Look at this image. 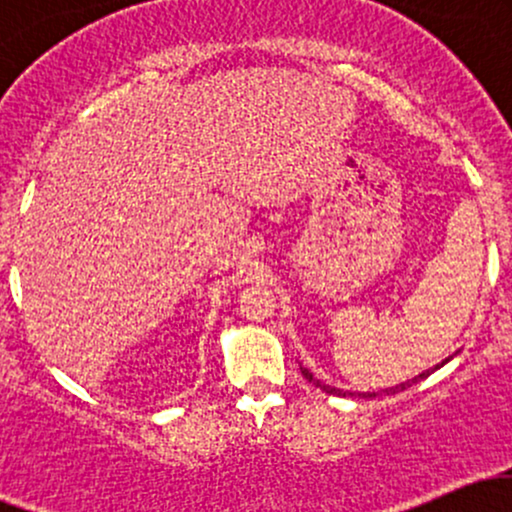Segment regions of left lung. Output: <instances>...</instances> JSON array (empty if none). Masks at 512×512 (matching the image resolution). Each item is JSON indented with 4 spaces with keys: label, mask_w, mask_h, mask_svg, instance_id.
Segmentation results:
<instances>
[{
    "label": "left lung",
    "mask_w": 512,
    "mask_h": 512,
    "mask_svg": "<svg viewBox=\"0 0 512 512\" xmlns=\"http://www.w3.org/2000/svg\"><path fill=\"white\" fill-rule=\"evenodd\" d=\"M448 361H450V358H445V363H448ZM440 366H443V363H440ZM440 366H436V368H440ZM436 368H433V370H436ZM301 370H303L305 380H310V383H313L315 387H320V390H322V392H327V395H337V397H339V395H349V392H344V390H337V387H332V385H325V383H320V380L313 378V373H310L308 368H301ZM433 370H426V373L416 375L414 380H407V383H402V385H397V387H390V390H385V392H387V395H395V392H402V390H407V387H411V385H414V383H419L421 378H428V375H431ZM363 397H375V392H373V395H363Z\"/></svg>",
    "instance_id": "1"
}]
</instances>
